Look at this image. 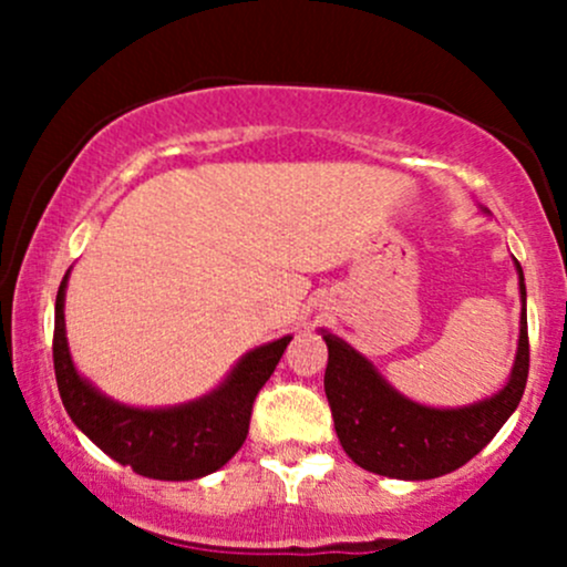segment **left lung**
<instances>
[{"label": "left lung", "mask_w": 567, "mask_h": 567, "mask_svg": "<svg viewBox=\"0 0 567 567\" xmlns=\"http://www.w3.org/2000/svg\"><path fill=\"white\" fill-rule=\"evenodd\" d=\"M519 320V347L512 379L491 400L458 410H434L415 405L396 394L373 365L341 338L322 333L328 343L324 394L333 413L336 434L343 451L362 470L396 480H432L447 474L474 458L496 437L504 421L519 405L528 383L530 343L528 317Z\"/></svg>", "instance_id": "left-lung-1"}]
</instances>
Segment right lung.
Returning <instances> with one entry per match:
<instances>
[{"instance_id":"1","label":"right lung","mask_w":567,"mask_h":567,"mask_svg":"<svg viewBox=\"0 0 567 567\" xmlns=\"http://www.w3.org/2000/svg\"><path fill=\"white\" fill-rule=\"evenodd\" d=\"M66 277L55 298L53 365L58 392L71 421L103 453L143 477L197 480L220 470L243 447L252 402L275 373L290 336L245 354L220 389L197 402L167 410L127 408L97 394L74 370L63 328Z\"/></svg>"}]
</instances>
